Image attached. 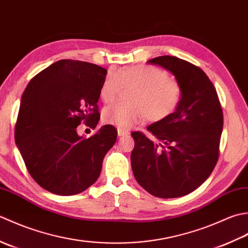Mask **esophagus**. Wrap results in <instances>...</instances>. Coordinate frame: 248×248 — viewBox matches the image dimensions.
Masks as SVG:
<instances>
[{
    "instance_id": "34e87169",
    "label": "esophagus",
    "mask_w": 248,
    "mask_h": 248,
    "mask_svg": "<svg viewBox=\"0 0 248 248\" xmlns=\"http://www.w3.org/2000/svg\"><path fill=\"white\" fill-rule=\"evenodd\" d=\"M118 135H119V137H124V136H127V135H129V131L119 128V129H118Z\"/></svg>"
}]
</instances>
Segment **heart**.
<instances>
[{
    "mask_svg": "<svg viewBox=\"0 0 248 248\" xmlns=\"http://www.w3.org/2000/svg\"><path fill=\"white\" fill-rule=\"evenodd\" d=\"M123 87L134 88L129 93L130 104H112L103 110L104 122L121 129L133 127L144 117L151 122L168 118L182 99L179 82L168 78L165 70L146 65L109 70L100 85V98L112 102Z\"/></svg>",
    "mask_w": 248,
    "mask_h": 248,
    "instance_id": "1",
    "label": "heart"
}]
</instances>
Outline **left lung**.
Masks as SVG:
<instances>
[{
  "label": "left lung",
  "instance_id": "8db88e82",
  "mask_svg": "<svg viewBox=\"0 0 248 248\" xmlns=\"http://www.w3.org/2000/svg\"><path fill=\"white\" fill-rule=\"evenodd\" d=\"M172 74L182 88L174 112L148 129L158 142L134 131L131 169L141 187L158 198H178L197 189L218 159L223 110L213 83L201 68L170 55L148 61Z\"/></svg>",
  "mask_w": 248,
  "mask_h": 248
}]
</instances>
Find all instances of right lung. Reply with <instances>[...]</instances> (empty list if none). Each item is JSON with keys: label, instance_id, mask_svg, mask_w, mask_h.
Masks as SVG:
<instances>
[{"label": "right lung", "instance_id": "add662e5", "mask_svg": "<svg viewBox=\"0 0 248 248\" xmlns=\"http://www.w3.org/2000/svg\"><path fill=\"white\" fill-rule=\"evenodd\" d=\"M107 70L60 60L42 70L22 94L15 139L28 171L43 188L72 196L97 181L118 131L104 125L90 138L77 134L81 121L95 128L99 90Z\"/></svg>", "mask_w": 248, "mask_h": 248}]
</instances>
